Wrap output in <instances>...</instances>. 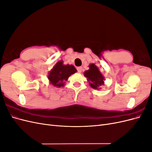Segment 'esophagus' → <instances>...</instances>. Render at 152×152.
<instances>
[{
	"label": "esophagus",
	"instance_id": "34e87169",
	"mask_svg": "<svg viewBox=\"0 0 152 152\" xmlns=\"http://www.w3.org/2000/svg\"><path fill=\"white\" fill-rule=\"evenodd\" d=\"M77 72H79V73H81L82 72V67H77Z\"/></svg>",
	"mask_w": 152,
	"mask_h": 152
}]
</instances>
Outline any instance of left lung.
I'll return each mask as SVG.
<instances>
[{
  "mask_svg": "<svg viewBox=\"0 0 152 152\" xmlns=\"http://www.w3.org/2000/svg\"><path fill=\"white\" fill-rule=\"evenodd\" d=\"M89 68V70L84 72V76L87 78V80L90 81L89 83L91 87L96 89L103 85L104 77L94 64H91Z\"/></svg>",
  "mask_w": 152,
  "mask_h": 152,
  "instance_id": "obj_1",
  "label": "left lung"
}]
</instances>
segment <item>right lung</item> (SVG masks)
Segmentation results:
<instances>
[{
	"label": "right lung",
	"instance_id": "add662e5",
	"mask_svg": "<svg viewBox=\"0 0 152 152\" xmlns=\"http://www.w3.org/2000/svg\"><path fill=\"white\" fill-rule=\"evenodd\" d=\"M77 72L75 68L73 65L63 64V61H60L56 63V65L49 73L48 79L50 84L56 87H63L64 82L67 80L68 78L72 74Z\"/></svg>",
	"mask_w": 152,
	"mask_h": 152
}]
</instances>
